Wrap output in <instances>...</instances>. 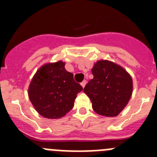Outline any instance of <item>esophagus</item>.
Masks as SVG:
<instances>
[{"instance_id":"obj_1","label":"esophagus","mask_w":157,"mask_h":157,"mask_svg":"<svg viewBox=\"0 0 157 157\" xmlns=\"http://www.w3.org/2000/svg\"><path fill=\"white\" fill-rule=\"evenodd\" d=\"M86 84V80H83V81L81 82V86L83 87V88L85 87Z\"/></svg>"}]
</instances>
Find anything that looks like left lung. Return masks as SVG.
Segmentation results:
<instances>
[{
	"instance_id": "obj_1",
	"label": "left lung",
	"mask_w": 157,
	"mask_h": 157,
	"mask_svg": "<svg viewBox=\"0 0 157 157\" xmlns=\"http://www.w3.org/2000/svg\"><path fill=\"white\" fill-rule=\"evenodd\" d=\"M92 73L94 78L89 81L83 90L90 99L93 109L101 116H118L132 94L130 75L122 67L109 60L97 62Z\"/></svg>"
}]
</instances>
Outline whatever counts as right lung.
<instances>
[{
	"label": "right lung",
	"instance_id": "1",
	"mask_svg": "<svg viewBox=\"0 0 157 157\" xmlns=\"http://www.w3.org/2000/svg\"><path fill=\"white\" fill-rule=\"evenodd\" d=\"M62 61L47 63L36 72L28 90L29 98L37 112L48 119H59L74 107L77 94L82 90L67 71Z\"/></svg>",
	"mask_w": 157,
	"mask_h": 157
}]
</instances>
